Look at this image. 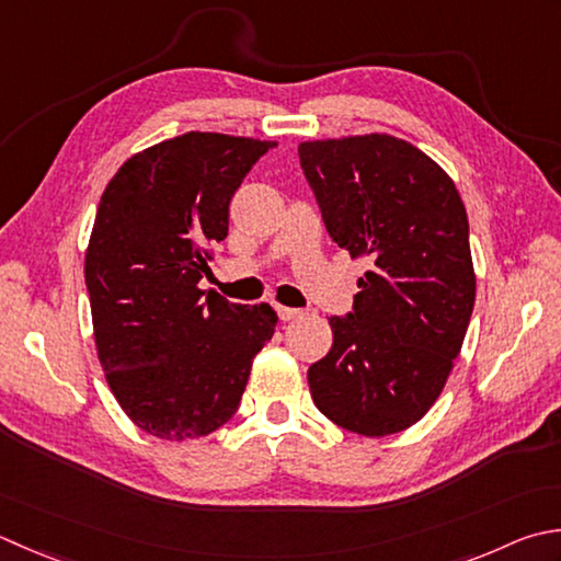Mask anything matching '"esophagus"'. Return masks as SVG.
I'll return each mask as SVG.
<instances>
[{
	"instance_id": "obj_1",
	"label": "esophagus",
	"mask_w": 561,
	"mask_h": 561,
	"mask_svg": "<svg viewBox=\"0 0 561 561\" xmlns=\"http://www.w3.org/2000/svg\"><path fill=\"white\" fill-rule=\"evenodd\" d=\"M277 313H279L282 321H294V318L304 316L301 309H289V306H277Z\"/></svg>"
}]
</instances>
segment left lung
<instances>
[{
    "mask_svg": "<svg viewBox=\"0 0 561 561\" xmlns=\"http://www.w3.org/2000/svg\"><path fill=\"white\" fill-rule=\"evenodd\" d=\"M301 170L328 233L369 257L353 313L309 367L325 419L365 437L401 433L440 397L474 309L469 221L449 174L387 134L306 140Z\"/></svg>",
    "mask_w": 561,
    "mask_h": 561,
    "instance_id": "1",
    "label": "left lung"
}]
</instances>
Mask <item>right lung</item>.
<instances>
[{
	"mask_svg": "<svg viewBox=\"0 0 561 561\" xmlns=\"http://www.w3.org/2000/svg\"><path fill=\"white\" fill-rule=\"evenodd\" d=\"M274 146L190 130L130 156L99 202L84 255L96 355L121 409L162 440L233 419L277 325L270 304L199 289L230 199Z\"/></svg>",
	"mask_w": 561,
	"mask_h": 561,
	"instance_id": "obj_1",
	"label": "right lung"
}]
</instances>
